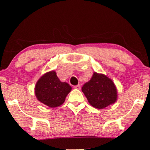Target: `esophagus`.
Returning a JSON list of instances; mask_svg holds the SVG:
<instances>
[{"label":"esophagus","mask_w":150,"mask_h":150,"mask_svg":"<svg viewBox=\"0 0 150 150\" xmlns=\"http://www.w3.org/2000/svg\"><path fill=\"white\" fill-rule=\"evenodd\" d=\"M74 89H81V86H80L79 85H75L74 87Z\"/></svg>","instance_id":"34e87169"}]
</instances>
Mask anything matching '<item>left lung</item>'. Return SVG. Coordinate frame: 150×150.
<instances>
[{
	"label": "left lung",
	"instance_id": "8db88e82",
	"mask_svg": "<svg viewBox=\"0 0 150 150\" xmlns=\"http://www.w3.org/2000/svg\"><path fill=\"white\" fill-rule=\"evenodd\" d=\"M88 102L93 107L102 109L117 100V89L113 82L104 74L93 73L89 82L82 87Z\"/></svg>",
	"mask_w": 150,
	"mask_h": 150
}]
</instances>
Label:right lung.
Wrapping results in <instances>:
<instances>
[{
    "instance_id": "obj_1",
    "label": "right lung",
    "mask_w": 150,
    "mask_h": 150,
    "mask_svg": "<svg viewBox=\"0 0 150 150\" xmlns=\"http://www.w3.org/2000/svg\"><path fill=\"white\" fill-rule=\"evenodd\" d=\"M35 96L39 101L49 107H57L65 102V98L71 90L67 83L59 81L55 71L45 74L35 86Z\"/></svg>"
}]
</instances>
